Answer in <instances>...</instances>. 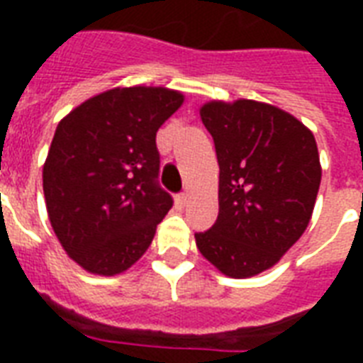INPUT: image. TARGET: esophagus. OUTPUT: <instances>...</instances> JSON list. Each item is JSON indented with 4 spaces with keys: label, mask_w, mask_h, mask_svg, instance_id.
<instances>
[{
    "label": "esophagus",
    "mask_w": 363,
    "mask_h": 363,
    "mask_svg": "<svg viewBox=\"0 0 363 363\" xmlns=\"http://www.w3.org/2000/svg\"><path fill=\"white\" fill-rule=\"evenodd\" d=\"M186 201H188V194H179V196L175 198L177 207H184V205H186Z\"/></svg>",
    "instance_id": "34e87169"
}]
</instances>
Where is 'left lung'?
Returning <instances> with one entry per match:
<instances>
[{
    "instance_id": "8db88e82",
    "label": "left lung",
    "mask_w": 363,
    "mask_h": 363,
    "mask_svg": "<svg viewBox=\"0 0 363 363\" xmlns=\"http://www.w3.org/2000/svg\"><path fill=\"white\" fill-rule=\"evenodd\" d=\"M199 116L220 177L218 218L196 233V245L220 273L248 279L273 267L309 226L322 179L315 135L286 111L254 99H213Z\"/></svg>"
}]
</instances>
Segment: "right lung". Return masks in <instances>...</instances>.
<instances>
[{
	"label": "right lung",
	"instance_id": "obj_1",
	"mask_svg": "<svg viewBox=\"0 0 363 363\" xmlns=\"http://www.w3.org/2000/svg\"><path fill=\"white\" fill-rule=\"evenodd\" d=\"M184 101L164 86H116L60 121L43 165L50 226L94 275L130 269L173 199L158 186L156 131Z\"/></svg>",
	"mask_w": 363,
	"mask_h": 363
}]
</instances>
